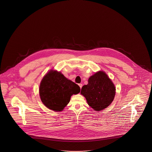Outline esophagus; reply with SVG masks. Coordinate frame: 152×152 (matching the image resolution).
Masks as SVG:
<instances>
[{"instance_id":"1","label":"esophagus","mask_w":152,"mask_h":152,"mask_svg":"<svg viewBox=\"0 0 152 152\" xmlns=\"http://www.w3.org/2000/svg\"><path fill=\"white\" fill-rule=\"evenodd\" d=\"M78 85H79V87L80 88V89H81V88H82V84H81V83H79V84H78Z\"/></svg>"}]
</instances>
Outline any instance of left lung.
I'll return each mask as SVG.
<instances>
[{
  "label": "left lung",
  "instance_id": "8db88e82",
  "mask_svg": "<svg viewBox=\"0 0 152 152\" xmlns=\"http://www.w3.org/2000/svg\"><path fill=\"white\" fill-rule=\"evenodd\" d=\"M116 88L106 73L99 71L88 79V83L81 88L80 94L94 110L101 111L107 107L114 99Z\"/></svg>",
  "mask_w": 152,
  "mask_h": 152
}]
</instances>
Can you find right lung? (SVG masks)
I'll list each match as a JSON object with an SVG mask.
<instances>
[{
	"label": "right lung",
	"instance_id": "right-lung-1",
	"mask_svg": "<svg viewBox=\"0 0 152 152\" xmlns=\"http://www.w3.org/2000/svg\"><path fill=\"white\" fill-rule=\"evenodd\" d=\"M39 90L43 104L50 110L58 112L63 110L71 96L79 93L80 89L60 72L51 70L42 79Z\"/></svg>",
	"mask_w": 152,
	"mask_h": 152
}]
</instances>
